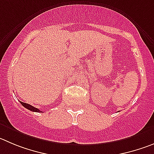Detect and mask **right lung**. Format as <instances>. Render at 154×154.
<instances>
[{
	"mask_svg": "<svg viewBox=\"0 0 154 154\" xmlns=\"http://www.w3.org/2000/svg\"><path fill=\"white\" fill-rule=\"evenodd\" d=\"M20 103L21 104H22L23 106H24V107H25V108H26L27 109L30 110V111L35 112H42L40 111V110L38 109H37V108H35V107H34V106H31V105L27 104V103H23V102H21V101H20Z\"/></svg>",
	"mask_w": 154,
	"mask_h": 154,
	"instance_id": "add662e5",
	"label": "right lung"
}]
</instances>
